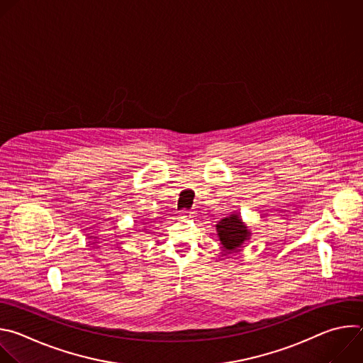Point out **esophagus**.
Segmentation results:
<instances>
[{
    "mask_svg": "<svg viewBox=\"0 0 363 363\" xmlns=\"http://www.w3.org/2000/svg\"><path fill=\"white\" fill-rule=\"evenodd\" d=\"M192 214H194V213H192L191 210H184V211L181 213V218H191Z\"/></svg>",
    "mask_w": 363,
    "mask_h": 363,
    "instance_id": "obj_1",
    "label": "esophagus"
}]
</instances>
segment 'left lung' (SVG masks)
I'll list each match as a JSON object with an SVG mask.
<instances>
[{"label": "left lung", "instance_id": "left-lung-1", "mask_svg": "<svg viewBox=\"0 0 363 363\" xmlns=\"http://www.w3.org/2000/svg\"><path fill=\"white\" fill-rule=\"evenodd\" d=\"M217 231L221 244L227 250V252L237 251L242 241H245L250 237V233L247 231V227L240 220L238 214H231L227 218H223L217 224Z\"/></svg>", "mask_w": 363, "mask_h": 363}]
</instances>
